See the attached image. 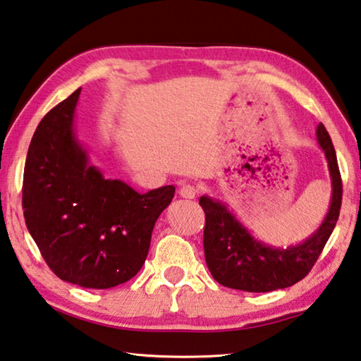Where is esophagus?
<instances>
[{"label":"esophagus","mask_w":361,"mask_h":361,"mask_svg":"<svg viewBox=\"0 0 361 361\" xmlns=\"http://www.w3.org/2000/svg\"><path fill=\"white\" fill-rule=\"evenodd\" d=\"M198 187L192 185V183H183V185L180 187L179 190V195L182 196V198H187V200H193L196 198V195H198Z\"/></svg>","instance_id":"esophagus-1"}]
</instances>
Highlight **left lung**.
<instances>
[{"label":"left lung","mask_w":361,"mask_h":361,"mask_svg":"<svg viewBox=\"0 0 361 361\" xmlns=\"http://www.w3.org/2000/svg\"><path fill=\"white\" fill-rule=\"evenodd\" d=\"M316 137L329 163L331 200L321 226L303 242L288 248L271 247L255 239L223 202L201 196L206 214L204 256L215 281L231 289L270 292L289 288L308 275L336 226L343 200L336 152L324 124L317 126Z\"/></svg>","instance_id":"8db88e82"}]
</instances>
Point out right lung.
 I'll return each instance as SVG.
<instances>
[{"instance_id":"right-lung-1","label":"right lung","mask_w":361,"mask_h":361,"mask_svg":"<svg viewBox=\"0 0 361 361\" xmlns=\"http://www.w3.org/2000/svg\"><path fill=\"white\" fill-rule=\"evenodd\" d=\"M81 90L45 114L32 135L23 174L25 223L63 281L114 288L138 274L155 221L174 198L165 185L138 193L105 179L75 132Z\"/></svg>"}]
</instances>
